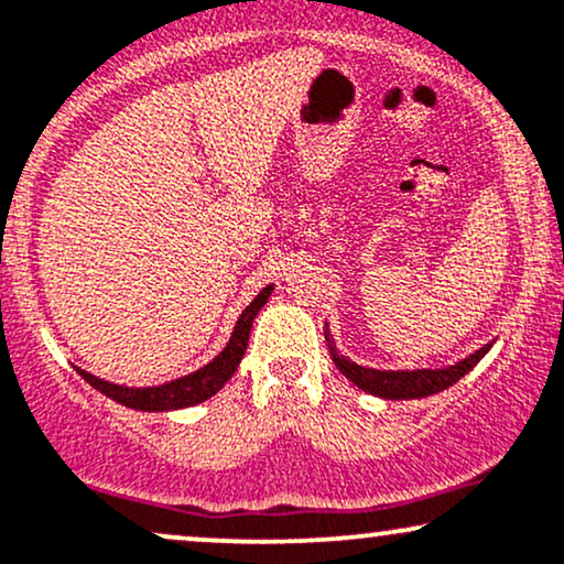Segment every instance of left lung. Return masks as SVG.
Instances as JSON below:
<instances>
[{"instance_id": "8db88e82", "label": "left lung", "mask_w": 564, "mask_h": 564, "mask_svg": "<svg viewBox=\"0 0 564 564\" xmlns=\"http://www.w3.org/2000/svg\"><path fill=\"white\" fill-rule=\"evenodd\" d=\"M325 338H328V349L334 355L336 368L349 378L357 389L372 393V397L381 399H423L431 397V393H438L449 389L452 383H457L465 372H470L476 365L484 359V355L491 349V344H486L484 349H478L476 355L465 357L463 362L449 365V368L438 370H372L362 368V365L351 362L344 355H338L334 341H330V334L325 330Z\"/></svg>"}]
</instances>
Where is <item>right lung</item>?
Instances as JSON below:
<instances>
[{"instance_id": "right-lung-1", "label": "right lung", "mask_w": 564, "mask_h": 564, "mask_svg": "<svg viewBox=\"0 0 564 564\" xmlns=\"http://www.w3.org/2000/svg\"><path fill=\"white\" fill-rule=\"evenodd\" d=\"M273 294V286L262 289L257 294V300L249 304L247 310L241 312V317L236 321L234 334H230V341L226 344V349L217 355L213 362H207L205 368H199L196 372H188V376L175 378L171 383L162 386H149V389H128V386H118L110 381H101V378L91 376V372L78 370L80 378L86 383H91L94 389L105 393V397L115 399V402L131 406V410H141V412H167V410H183V406H194L205 399L213 397L226 386V381L234 376L236 368H239L243 351H247L249 344V330H252V323L257 317V312L264 307L268 296Z\"/></svg>"}]
</instances>
